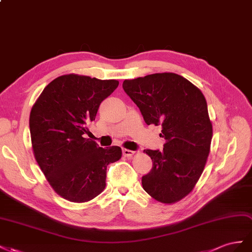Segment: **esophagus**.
<instances>
[{"label":"esophagus","instance_id":"1","mask_svg":"<svg viewBox=\"0 0 252 252\" xmlns=\"http://www.w3.org/2000/svg\"><path fill=\"white\" fill-rule=\"evenodd\" d=\"M134 151H131V150H127V149H124L122 150V155H124L125 157H132L134 155Z\"/></svg>","mask_w":252,"mask_h":252}]
</instances>
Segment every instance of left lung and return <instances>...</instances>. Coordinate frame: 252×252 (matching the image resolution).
Masks as SVG:
<instances>
[{"label":"left lung","mask_w":252,"mask_h":252,"mask_svg":"<svg viewBox=\"0 0 252 252\" xmlns=\"http://www.w3.org/2000/svg\"><path fill=\"white\" fill-rule=\"evenodd\" d=\"M148 126H161L163 150H145L153 167L141 183L163 204H173L193 190L202 175L212 139V124L203 93L174 73L152 74L122 83Z\"/></svg>","instance_id":"left-lung-1"}]
</instances>
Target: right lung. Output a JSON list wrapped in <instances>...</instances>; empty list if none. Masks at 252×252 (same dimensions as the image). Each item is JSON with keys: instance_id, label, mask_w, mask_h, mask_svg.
<instances>
[{"instance_id": "obj_1", "label": "right lung", "mask_w": 252, "mask_h": 252, "mask_svg": "<svg viewBox=\"0 0 252 252\" xmlns=\"http://www.w3.org/2000/svg\"><path fill=\"white\" fill-rule=\"evenodd\" d=\"M117 80L75 74L56 78L33 104L30 130L35 160L52 188L73 203H85L105 188L106 167L121 149L100 148L85 138L99 105L117 89Z\"/></svg>"}]
</instances>
